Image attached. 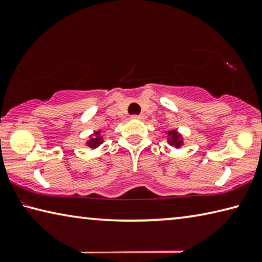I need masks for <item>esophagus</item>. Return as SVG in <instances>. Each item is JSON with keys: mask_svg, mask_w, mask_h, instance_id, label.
I'll list each match as a JSON object with an SVG mask.
<instances>
[{"mask_svg": "<svg viewBox=\"0 0 262 262\" xmlns=\"http://www.w3.org/2000/svg\"><path fill=\"white\" fill-rule=\"evenodd\" d=\"M132 119H134V120H142V119H144V115L143 114H139V115H132Z\"/></svg>", "mask_w": 262, "mask_h": 262, "instance_id": "esophagus-1", "label": "esophagus"}]
</instances>
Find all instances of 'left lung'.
<instances>
[{
	"label": "left lung",
	"mask_w": 262,
	"mask_h": 262,
	"mask_svg": "<svg viewBox=\"0 0 262 262\" xmlns=\"http://www.w3.org/2000/svg\"><path fill=\"white\" fill-rule=\"evenodd\" d=\"M168 134V140L167 142L171 145H174L176 148H180V145L183 144V139H181V135L177 133V130H170L167 132Z\"/></svg>",
	"instance_id": "8db88e82"
}]
</instances>
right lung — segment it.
<instances>
[{
  "label": "right lung",
  "mask_w": 262,
  "mask_h": 262,
  "mask_svg": "<svg viewBox=\"0 0 262 262\" xmlns=\"http://www.w3.org/2000/svg\"><path fill=\"white\" fill-rule=\"evenodd\" d=\"M100 132H97L95 133V136L90 139V141H88V145L90 148H97L100 143H103V139H101V136L99 135Z\"/></svg>",
  "instance_id": "obj_1"
}]
</instances>
